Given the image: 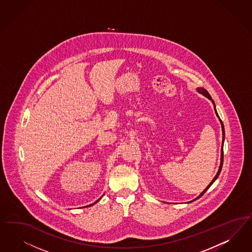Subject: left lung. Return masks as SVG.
<instances>
[{"mask_svg": "<svg viewBox=\"0 0 252 252\" xmlns=\"http://www.w3.org/2000/svg\"><path fill=\"white\" fill-rule=\"evenodd\" d=\"M197 92H199L200 94H202L205 95L206 97H208L209 99H211V96L210 95V94H209V92H208L207 90L204 89V88H197ZM212 103H213V105H214V108H215V104H214V102H213V101H212ZM215 112H216V115L218 116L217 111H216V108H215ZM218 117H219V116H218ZM220 124H221V128H222V135H223V136H222V138H223L222 139V145H223V140H224V127H223V123H222V122H221L220 120ZM222 163H223V149H222V147H221V155H220V165L219 171H218V172H217V174L215 175V177H214L213 180L211 181V184H210V185L207 187V188H206V189L204 190L203 192H202V193L199 195V196H198V197H196V198L194 199V200H196V199H198L199 197H201V196L204 195V193H205V192H206V191H207V190L210 188V187H211V185L213 184V182H214L216 179L218 178L220 172V170H221V167H222ZM194 200H193V201H194Z\"/></svg>", "mask_w": 252, "mask_h": 252, "instance_id": "obj_1", "label": "left lung"}]
</instances>
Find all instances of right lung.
Masks as SVG:
<instances>
[{
  "label": "right lung",
  "instance_id": "1",
  "mask_svg": "<svg viewBox=\"0 0 252 252\" xmlns=\"http://www.w3.org/2000/svg\"><path fill=\"white\" fill-rule=\"evenodd\" d=\"M100 199H101V197H100V198H99V199H98L97 201H95V203H96V202H98V201H99V200H100ZM92 205H93V204H91V205H89V206H92Z\"/></svg>",
  "mask_w": 252,
  "mask_h": 252
}]
</instances>
